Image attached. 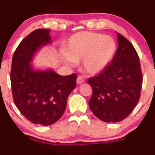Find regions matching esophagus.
Listing matches in <instances>:
<instances>
[{"label": "esophagus", "mask_w": 155, "mask_h": 155, "mask_svg": "<svg viewBox=\"0 0 155 155\" xmlns=\"http://www.w3.org/2000/svg\"><path fill=\"white\" fill-rule=\"evenodd\" d=\"M85 83V80L83 79V78L80 77V76H79V77H78L77 79H76V83H77V84L79 85V84H82V83Z\"/></svg>", "instance_id": "34e87169"}]
</instances>
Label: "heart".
<instances>
[{
    "label": "heart",
    "mask_w": 155,
    "mask_h": 155,
    "mask_svg": "<svg viewBox=\"0 0 155 155\" xmlns=\"http://www.w3.org/2000/svg\"><path fill=\"white\" fill-rule=\"evenodd\" d=\"M117 51L114 38L104 35L81 31L71 36L64 48L65 61L72 64L83 60V69L97 74L110 63Z\"/></svg>",
    "instance_id": "obj_1"
}]
</instances>
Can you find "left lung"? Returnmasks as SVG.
I'll list each match as a JSON object with an SVG mask.
<instances>
[{
  "mask_svg": "<svg viewBox=\"0 0 155 155\" xmlns=\"http://www.w3.org/2000/svg\"><path fill=\"white\" fill-rule=\"evenodd\" d=\"M117 39L118 48L111 63L88 79L93 89L90 110L107 123L120 122L130 114L140 99L143 82L134 47L120 33Z\"/></svg>",
  "mask_w": 155,
  "mask_h": 155,
  "instance_id": "left-lung-1",
  "label": "left lung"
}]
</instances>
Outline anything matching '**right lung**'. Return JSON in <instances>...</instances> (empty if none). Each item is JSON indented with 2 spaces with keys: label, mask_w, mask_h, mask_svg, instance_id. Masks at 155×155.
Listing matches in <instances>:
<instances>
[{
  "label": "right lung",
  "mask_w": 155,
  "mask_h": 155,
  "mask_svg": "<svg viewBox=\"0 0 155 155\" xmlns=\"http://www.w3.org/2000/svg\"><path fill=\"white\" fill-rule=\"evenodd\" d=\"M49 29L35 30L15 51L11 84L15 104L35 124L49 126L64 114L67 99L76 86L77 76H60L53 70H34L30 62L40 47L51 42Z\"/></svg>",
  "instance_id": "1"
}]
</instances>
